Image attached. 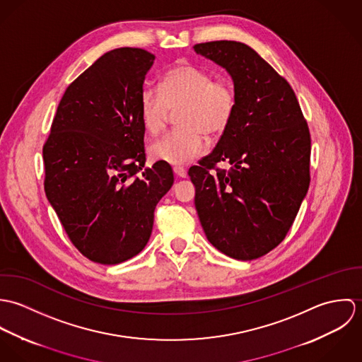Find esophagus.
I'll use <instances>...</instances> for the list:
<instances>
[{"label":"esophagus","mask_w":362,"mask_h":362,"mask_svg":"<svg viewBox=\"0 0 362 362\" xmlns=\"http://www.w3.org/2000/svg\"><path fill=\"white\" fill-rule=\"evenodd\" d=\"M173 171H174V174H175L177 177H181V178H185V177H187V170H185L184 167H181V165H175V167L173 168Z\"/></svg>","instance_id":"1"}]
</instances>
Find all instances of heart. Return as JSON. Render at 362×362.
Wrapping results in <instances>:
<instances>
[{
	"label": "heart",
	"mask_w": 362,
	"mask_h": 362,
	"mask_svg": "<svg viewBox=\"0 0 362 362\" xmlns=\"http://www.w3.org/2000/svg\"><path fill=\"white\" fill-rule=\"evenodd\" d=\"M178 128L167 132L151 148L158 161L182 165L202 155L207 136L221 134L233 119L237 93L233 82L192 64H177L160 79L158 90L145 88L139 96V115L145 129L158 135L170 110L178 108Z\"/></svg>",
	"instance_id": "obj_1"
}]
</instances>
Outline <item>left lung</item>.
<instances>
[{
	"label": "left lung",
	"mask_w": 362,
	"mask_h": 362,
	"mask_svg": "<svg viewBox=\"0 0 362 362\" xmlns=\"http://www.w3.org/2000/svg\"><path fill=\"white\" fill-rule=\"evenodd\" d=\"M233 78L237 107L210 155L189 168L207 240L238 260L258 259L287 235L310 188V134L290 83L250 46H194ZM228 160L232 167H216Z\"/></svg>",
	"instance_id": "8db88e82"
}]
</instances>
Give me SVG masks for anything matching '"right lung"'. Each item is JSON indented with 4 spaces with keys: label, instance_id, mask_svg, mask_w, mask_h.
<instances>
[{
    "label": "right lung",
    "instance_id": "1",
    "mask_svg": "<svg viewBox=\"0 0 362 362\" xmlns=\"http://www.w3.org/2000/svg\"><path fill=\"white\" fill-rule=\"evenodd\" d=\"M152 52H105L65 90L43 145L45 191L88 259L117 264L148 244L156 205L174 182L168 163L144 168L139 96Z\"/></svg>",
    "mask_w": 362,
    "mask_h": 362
}]
</instances>
